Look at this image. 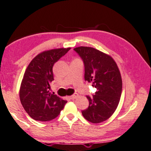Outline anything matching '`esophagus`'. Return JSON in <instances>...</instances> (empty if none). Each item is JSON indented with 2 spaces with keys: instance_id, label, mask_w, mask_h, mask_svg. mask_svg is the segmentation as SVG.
I'll list each match as a JSON object with an SVG mask.
<instances>
[{
  "instance_id": "1",
  "label": "esophagus",
  "mask_w": 151,
  "mask_h": 151,
  "mask_svg": "<svg viewBox=\"0 0 151 151\" xmlns=\"http://www.w3.org/2000/svg\"><path fill=\"white\" fill-rule=\"evenodd\" d=\"M78 96V94H73L72 96H70V99H74L77 98Z\"/></svg>"
}]
</instances>
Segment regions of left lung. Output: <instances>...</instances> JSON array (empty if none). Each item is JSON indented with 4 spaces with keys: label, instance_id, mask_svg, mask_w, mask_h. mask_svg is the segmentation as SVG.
Here are the masks:
<instances>
[{
    "label": "left lung",
    "instance_id": "1",
    "mask_svg": "<svg viewBox=\"0 0 151 151\" xmlns=\"http://www.w3.org/2000/svg\"><path fill=\"white\" fill-rule=\"evenodd\" d=\"M73 50L84 62L85 80L97 90L95 95L87 96L89 107L82 114L89 122L100 123L114 113L120 102L122 87L120 70L112 57L95 48L81 46Z\"/></svg>",
    "mask_w": 151,
    "mask_h": 151
}]
</instances>
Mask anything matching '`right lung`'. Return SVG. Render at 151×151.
<instances>
[{"instance_id":"add662e5","label":"right lung","mask_w":151,"mask_h":151,"mask_svg":"<svg viewBox=\"0 0 151 151\" xmlns=\"http://www.w3.org/2000/svg\"><path fill=\"white\" fill-rule=\"evenodd\" d=\"M70 47L42 52L33 58L24 72L19 89V98L31 118L35 120L50 121L57 118L66 100L50 92L54 81L52 67Z\"/></svg>"}]
</instances>
